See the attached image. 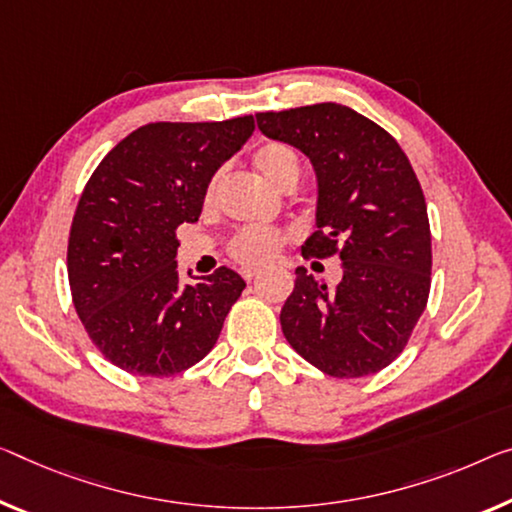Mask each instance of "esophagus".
<instances>
[{"label":"esophagus","mask_w":512,"mask_h":512,"mask_svg":"<svg viewBox=\"0 0 512 512\" xmlns=\"http://www.w3.org/2000/svg\"><path fill=\"white\" fill-rule=\"evenodd\" d=\"M258 274V270H242V277H245V281H251Z\"/></svg>","instance_id":"1"}]
</instances>
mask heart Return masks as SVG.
<instances>
[{
  "mask_svg": "<svg viewBox=\"0 0 512 512\" xmlns=\"http://www.w3.org/2000/svg\"><path fill=\"white\" fill-rule=\"evenodd\" d=\"M254 167L267 183H272L283 192L293 190L297 180L302 176L300 155L295 153L293 146L283 144V141H267V144L258 146L254 153ZM219 183H222V174L215 171L208 180L206 192H203V199H206L208 206L217 201ZM286 240L288 233L281 229H258V226H247V229H240L229 240V254L233 261H238L242 265H265L279 254V249Z\"/></svg>",
  "mask_w": 512,
  "mask_h": 512,
  "instance_id": "1",
  "label": "heart"
}]
</instances>
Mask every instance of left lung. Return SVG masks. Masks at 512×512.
Returning a JSON list of instances; mask_svg holds the SVG:
<instances>
[{
    "mask_svg": "<svg viewBox=\"0 0 512 512\" xmlns=\"http://www.w3.org/2000/svg\"><path fill=\"white\" fill-rule=\"evenodd\" d=\"M256 121L316 169L318 231L302 256H338L343 267L334 288L297 267L281 309L283 336L332 377L382 371L405 350L430 295L428 208L410 160L387 130L336 102L263 112Z\"/></svg>",
    "mask_w": 512,
    "mask_h": 512,
    "instance_id": "left-lung-1",
    "label": "left lung"
}]
</instances>
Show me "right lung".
<instances>
[{
	"instance_id": "obj_1",
	"label": "right lung",
	"mask_w": 512,
	"mask_h": 512,
	"mask_svg": "<svg viewBox=\"0 0 512 512\" xmlns=\"http://www.w3.org/2000/svg\"><path fill=\"white\" fill-rule=\"evenodd\" d=\"M254 128V116L141 125L86 183L68 235L70 295L91 343L121 371L169 377L215 348L245 281L224 265L180 281L176 229L199 219L210 176Z\"/></svg>"
}]
</instances>
